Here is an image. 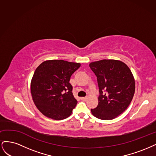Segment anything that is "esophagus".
I'll list each match as a JSON object with an SVG mask.
<instances>
[{"label":"esophagus","instance_id":"esophagus-1","mask_svg":"<svg viewBox=\"0 0 156 156\" xmlns=\"http://www.w3.org/2000/svg\"><path fill=\"white\" fill-rule=\"evenodd\" d=\"M87 97H81V100H87Z\"/></svg>","mask_w":156,"mask_h":156}]
</instances>
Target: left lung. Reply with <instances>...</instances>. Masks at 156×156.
Instances as JSON below:
<instances>
[{"label": "left lung", "instance_id": "1", "mask_svg": "<svg viewBox=\"0 0 156 156\" xmlns=\"http://www.w3.org/2000/svg\"><path fill=\"white\" fill-rule=\"evenodd\" d=\"M97 77L98 104L91 111L95 117L112 120L129 106L135 93L133 75L128 65L116 59H102L90 63Z\"/></svg>", "mask_w": 156, "mask_h": 156}]
</instances>
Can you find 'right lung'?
<instances>
[{"instance_id":"1","label":"right lung","mask_w":156,"mask_h":156,"mask_svg":"<svg viewBox=\"0 0 156 156\" xmlns=\"http://www.w3.org/2000/svg\"><path fill=\"white\" fill-rule=\"evenodd\" d=\"M80 63L64 60H47L36 69L30 83L33 101L39 111L54 120H63L71 115L77 100L69 83Z\"/></svg>"}]
</instances>
